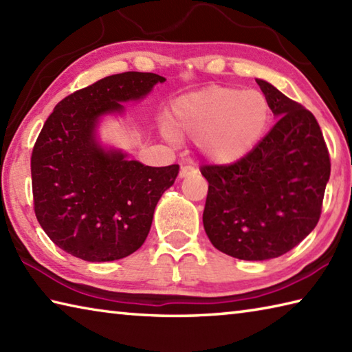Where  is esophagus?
I'll use <instances>...</instances> for the list:
<instances>
[{
  "label": "esophagus",
  "mask_w": 352,
  "mask_h": 352,
  "mask_svg": "<svg viewBox=\"0 0 352 352\" xmlns=\"http://www.w3.org/2000/svg\"><path fill=\"white\" fill-rule=\"evenodd\" d=\"M192 174H197V169L194 166H183L182 170H180V177L184 178L188 175H192Z\"/></svg>",
  "instance_id": "1"
}]
</instances>
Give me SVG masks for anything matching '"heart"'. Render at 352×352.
Returning a JSON list of instances; mask_svg holds the SVG:
<instances>
[{
  "label": "heart",
  "instance_id": "heart-1",
  "mask_svg": "<svg viewBox=\"0 0 352 352\" xmlns=\"http://www.w3.org/2000/svg\"><path fill=\"white\" fill-rule=\"evenodd\" d=\"M270 120L272 105L264 93L213 85L172 103L164 134L197 139L210 162L227 164L256 146Z\"/></svg>",
  "mask_w": 352,
  "mask_h": 352
}]
</instances>
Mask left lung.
Segmentation results:
<instances>
[{
	"instance_id": "obj_1",
	"label": "left lung",
	"mask_w": 352,
	"mask_h": 352,
	"mask_svg": "<svg viewBox=\"0 0 352 352\" xmlns=\"http://www.w3.org/2000/svg\"><path fill=\"white\" fill-rule=\"evenodd\" d=\"M276 125L230 164L199 168L209 183L204 230L215 249L244 261L290 252L318 224L331 163L316 117L256 79Z\"/></svg>"
}]
</instances>
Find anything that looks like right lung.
<instances>
[{"instance_id":"add662e5","label":"right lung","mask_w":352,"mask_h":352,"mask_svg":"<svg viewBox=\"0 0 352 352\" xmlns=\"http://www.w3.org/2000/svg\"><path fill=\"white\" fill-rule=\"evenodd\" d=\"M155 73L107 76L62 99L32 153L34 215L59 249L88 263L129 256L146 239L158 199L174 184L178 164L153 168L105 149L96 139L99 117L120 102L144 98Z\"/></svg>"}]
</instances>
